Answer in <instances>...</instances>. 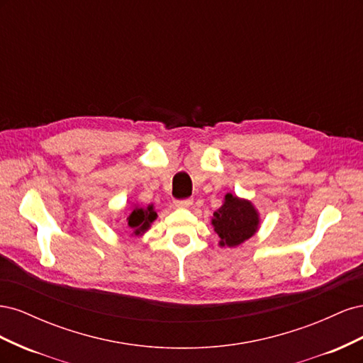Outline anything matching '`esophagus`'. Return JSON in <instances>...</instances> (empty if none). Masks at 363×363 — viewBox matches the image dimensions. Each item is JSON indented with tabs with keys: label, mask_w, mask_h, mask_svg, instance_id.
<instances>
[{
	"label": "esophagus",
	"mask_w": 363,
	"mask_h": 363,
	"mask_svg": "<svg viewBox=\"0 0 363 363\" xmlns=\"http://www.w3.org/2000/svg\"><path fill=\"white\" fill-rule=\"evenodd\" d=\"M189 206H192V200L191 199H184V200H177V201H175V207H179V208H188Z\"/></svg>",
	"instance_id": "esophagus-1"
}]
</instances>
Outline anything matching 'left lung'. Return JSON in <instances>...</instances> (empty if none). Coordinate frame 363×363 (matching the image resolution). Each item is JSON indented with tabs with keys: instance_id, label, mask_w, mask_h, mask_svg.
Masks as SVG:
<instances>
[{
	"instance_id": "obj_1",
	"label": "left lung",
	"mask_w": 363,
	"mask_h": 363,
	"mask_svg": "<svg viewBox=\"0 0 363 363\" xmlns=\"http://www.w3.org/2000/svg\"><path fill=\"white\" fill-rule=\"evenodd\" d=\"M212 224L219 236V245L236 247L257 232L259 215L247 200L227 194L224 204L213 212Z\"/></svg>"
}]
</instances>
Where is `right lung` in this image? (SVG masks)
<instances>
[{"label":"right lung","instance_id":"add662e5","mask_svg":"<svg viewBox=\"0 0 363 363\" xmlns=\"http://www.w3.org/2000/svg\"><path fill=\"white\" fill-rule=\"evenodd\" d=\"M156 218H157V213L155 212L152 206H148L145 208L136 206L133 211H131L130 216L127 218V221H128L130 230H133V233L139 236L144 232H147L150 228V224L155 221Z\"/></svg>","mask_w":363,"mask_h":363}]
</instances>
